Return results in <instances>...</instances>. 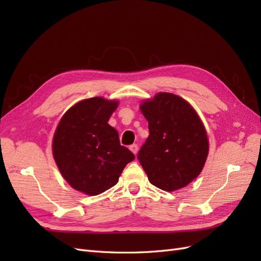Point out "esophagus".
<instances>
[{"label":"esophagus","mask_w":261,"mask_h":261,"mask_svg":"<svg viewBox=\"0 0 261 261\" xmlns=\"http://www.w3.org/2000/svg\"><path fill=\"white\" fill-rule=\"evenodd\" d=\"M129 150H130V151H132L134 154H136V153L138 152V146L134 144V145L129 146Z\"/></svg>","instance_id":"obj_1"}]
</instances>
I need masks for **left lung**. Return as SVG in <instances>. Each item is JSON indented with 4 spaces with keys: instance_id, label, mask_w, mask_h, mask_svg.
I'll list each match as a JSON object with an SVG mask.
<instances>
[{
    "instance_id": "left-lung-1",
    "label": "left lung",
    "mask_w": 261,
    "mask_h": 261,
    "mask_svg": "<svg viewBox=\"0 0 261 261\" xmlns=\"http://www.w3.org/2000/svg\"><path fill=\"white\" fill-rule=\"evenodd\" d=\"M149 136L138 160L150 183L174 192L191 183L206 163L207 132L194 108L176 94L159 92L140 105Z\"/></svg>"
}]
</instances>
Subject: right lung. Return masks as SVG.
I'll list each match as a JSON object with an SVG mask.
<instances>
[{"label": "right lung", "mask_w": 261, "mask_h": 261, "mask_svg": "<svg viewBox=\"0 0 261 261\" xmlns=\"http://www.w3.org/2000/svg\"><path fill=\"white\" fill-rule=\"evenodd\" d=\"M118 106L101 97L68 109L54 133L52 150L62 176L78 192L96 196L114 186L126 164L135 159L120 144L109 118Z\"/></svg>", "instance_id": "obj_1"}]
</instances>
